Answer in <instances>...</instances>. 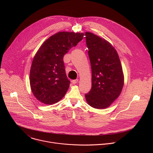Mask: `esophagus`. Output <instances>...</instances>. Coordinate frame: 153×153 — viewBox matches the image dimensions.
<instances>
[{
  "mask_svg": "<svg viewBox=\"0 0 153 153\" xmlns=\"http://www.w3.org/2000/svg\"><path fill=\"white\" fill-rule=\"evenodd\" d=\"M77 82H78V79H75V80H72L73 84H76V83H77Z\"/></svg>",
  "mask_w": 153,
  "mask_h": 153,
  "instance_id": "obj_1",
  "label": "esophagus"
}]
</instances>
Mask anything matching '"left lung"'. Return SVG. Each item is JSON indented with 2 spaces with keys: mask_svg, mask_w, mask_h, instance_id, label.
<instances>
[{
  "mask_svg": "<svg viewBox=\"0 0 153 153\" xmlns=\"http://www.w3.org/2000/svg\"><path fill=\"white\" fill-rule=\"evenodd\" d=\"M85 38L92 71L91 89L85 98L94 108H106L119 97L123 88L120 61L108 41L89 32L85 33Z\"/></svg>",
  "mask_w": 153,
  "mask_h": 153,
  "instance_id": "1",
  "label": "left lung"
}]
</instances>
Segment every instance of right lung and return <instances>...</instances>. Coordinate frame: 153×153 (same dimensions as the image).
I'll list each match as a JSON object with an SVG mask.
<instances>
[{
	"instance_id": "1",
	"label": "right lung",
	"mask_w": 153,
	"mask_h": 153,
	"mask_svg": "<svg viewBox=\"0 0 153 153\" xmlns=\"http://www.w3.org/2000/svg\"><path fill=\"white\" fill-rule=\"evenodd\" d=\"M83 33L59 32L49 37L36 53L30 74L34 96L51 105L61 100L70 84L65 73L63 56L83 38Z\"/></svg>"
}]
</instances>
